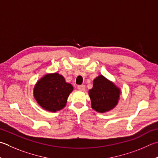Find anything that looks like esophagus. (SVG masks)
<instances>
[{"label": "esophagus", "instance_id": "esophagus-1", "mask_svg": "<svg viewBox=\"0 0 158 158\" xmlns=\"http://www.w3.org/2000/svg\"><path fill=\"white\" fill-rule=\"evenodd\" d=\"M85 86L84 85H80L77 86V89L80 91H84L85 90Z\"/></svg>", "mask_w": 158, "mask_h": 158}]
</instances>
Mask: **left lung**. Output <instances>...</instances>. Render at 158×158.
<instances>
[{
  "mask_svg": "<svg viewBox=\"0 0 158 158\" xmlns=\"http://www.w3.org/2000/svg\"><path fill=\"white\" fill-rule=\"evenodd\" d=\"M119 89L104 76L99 75L93 81V87L89 90L92 108L99 113L113 109L118 102Z\"/></svg>",
  "mask_w": 158,
  "mask_h": 158,
  "instance_id": "8db88e82",
  "label": "left lung"
}]
</instances>
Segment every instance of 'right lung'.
<instances>
[{"mask_svg":"<svg viewBox=\"0 0 158 158\" xmlns=\"http://www.w3.org/2000/svg\"><path fill=\"white\" fill-rule=\"evenodd\" d=\"M73 90V85L65 82L64 77L54 73L47 74L37 82L34 95L43 108L56 112L64 108Z\"/></svg>","mask_w":158,"mask_h":158,"instance_id":"add662e5","label":"right lung"}]
</instances>
